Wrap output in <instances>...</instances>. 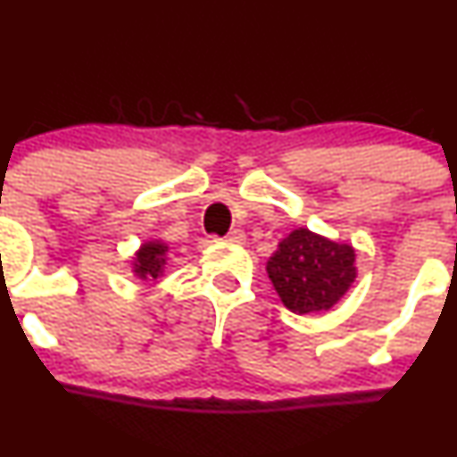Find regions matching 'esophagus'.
Masks as SVG:
<instances>
[{
	"label": "esophagus",
	"mask_w": 457,
	"mask_h": 457,
	"mask_svg": "<svg viewBox=\"0 0 457 457\" xmlns=\"http://www.w3.org/2000/svg\"><path fill=\"white\" fill-rule=\"evenodd\" d=\"M224 239H227V242L239 244V242H244V233H242V230H239V228H233Z\"/></svg>",
	"instance_id": "1"
}]
</instances>
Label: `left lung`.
Returning a JSON list of instances; mask_svg holds the SVG:
<instances>
[{"instance_id": "1", "label": "left lung", "mask_w": 457, "mask_h": 457, "mask_svg": "<svg viewBox=\"0 0 457 457\" xmlns=\"http://www.w3.org/2000/svg\"><path fill=\"white\" fill-rule=\"evenodd\" d=\"M266 273L288 311L320 313L333 309L358 278L355 248L300 227L278 244Z\"/></svg>"}]
</instances>
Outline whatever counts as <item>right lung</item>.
Segmentation results:
<instances>
[{"label": "right lung", "mask_w": 457, "mask_h": 457, "mask_svg": "<svg viewBox=\"0 0 457 457\" xmlns=\"http://www.w3.org/2000/svg\"><path fill=\"white\" fill-rule=\"evenodd\" d=\"M166 260H169V244L164 239H146L135 251L130 264H133V273L142 282H148V279H160L164 275Z\"/></svg>", "instance_id": "add662e5"}]
</instances>
